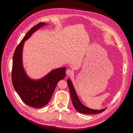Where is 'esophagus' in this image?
I'll return each instance as SVG.
<instances>
[{"mask_svg":"<svg viewBox=\"0 0 133 133\" xmlns=\"http://www.w3.org/2000/svg\"><path fill=\"white\" fill-rule=\"evenodd\" d=\"M66 74L68 75V76H71V75H72L74 74L73 71L72 70H71V69H67L66 70Z\"/></svg>","mask_w":133,"mask_h":133,"instance_id":"34e87169","label":"esophagus"}]
</instances>
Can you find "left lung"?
Returning <instances> with one entry per match:
<instances>
[{"instance_id":"8db88e82","label":"left lung","mask_w":133,"mask_h":133,"mask_svg":"<svg viewBox=\"0 0 133 133\" xmlns=\"http://www.w3.org/2000/svg\"><path fill=\"white\" fill-rule=\"evenodd\" d=\"M67 85L69 89L72 104L76 110H77V111H78V112L86 114H96L101 113L104 111L106 109L104 108L101 110H95L87 107L80 102L79 99L77 97V94L76 92L74 86L69 79L67 80Z\"/></svg>"}]
</instances>
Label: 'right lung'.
Returning <instances> with one entry per match:
<instances>
[{"mask_svg":"<svg viewBox=\"0 0 133 133\" xmlns=\"http://www.w3.org/2000/svg\"><path fill=\"white\" fill-rule=\"evenodd\" d=\"M45 25V23H39L30 29L17 46L12 59L11 79L14 87L22 100L34 108L46 105L57 84L66 76V68L62 67L52 70L41 79L33 80L28 77L24 69L22 54L24 42L35 31Z\"/></svg>","mask_w":133,"mask_h":133,"instance_id":"right-lung-1","label":"right lung"}]
</instances>
